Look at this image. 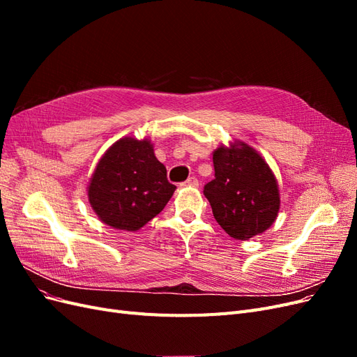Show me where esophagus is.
Returning a JSON list of instances; mask_svg holds the SVG:
<instances>
[{
    "label": "esophagus",
    "mask_w": 357,
    "mask_h": 357,
    "mask_svg": "<svg viewBox=\"0 0 357 357\" xmlns=\"http://www.w3.org/2000/svg\"><path fill=\"white\" fill-rule=\"evenodd\" d=\"M183 186H198V178L197 177H189L185 183H183Z\"/></svg>",
    "instance_id": "obj_1"
}]
</instances>
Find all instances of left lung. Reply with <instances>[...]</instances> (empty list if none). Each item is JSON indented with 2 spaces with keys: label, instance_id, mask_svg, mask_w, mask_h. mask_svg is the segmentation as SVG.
I'll list each match as a JSON object with an SVG mask.
<instances>
[{
  "label": "left lung",
  "instance_id": "left-lung-1",
  "mask_svg": "<svg viewBox=\"0 0 357 357\" xmlns=\"http://www.w3.org/2000/svg\"><path fill=\"white\" fill-rule=\"evenodd\" d=\"M214 178L204 186L214 219L226 234L248 240L271 226L280 208L277 181L262 156L247 144L213 153Z\"/></svg>",
  "mask_w": 357,
  "mask_h": 357
}]
</instances>
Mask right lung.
I'll return each mask as SVG.
<instances>
[{
	"instance_id": "right-lung-1",
	"label": "right lung",
	"mask_w": 357,
	"mask_h": 357,
	"mask_svg": "<svg viewBox=\"0 0 357 357\" xmlns=\"http://www.w3.org/2000/svg\"><path fill=\"white\" fill-rule=\"evenodd\" d=\"M174 190L150 142L122 138L96 165L88 195L104 223L137 231L164 210Z\"/></svg>"
}]
</instances>
